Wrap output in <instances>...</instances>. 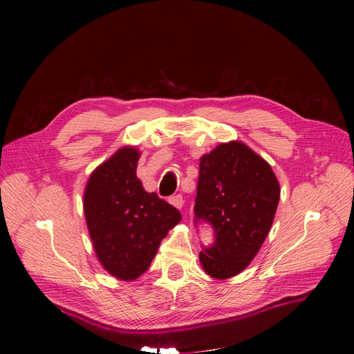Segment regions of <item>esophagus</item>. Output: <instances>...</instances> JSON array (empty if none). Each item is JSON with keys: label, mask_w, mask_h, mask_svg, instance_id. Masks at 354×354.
<instances>
[{"label": "esophagus", "mask_w": 354, "mask_h": 354, "mask_svg": "<svg viewBox=\"0 0 354 354\" xmlns=\"http://www.w3.org/2000/svg\"><path fill=\"white\" fill-rule=\"evenodd\" d=\"M169 203H171V205H174L176 208H181V207H183V196H181V195H174V196H171L169 199Z\"/></svg>", "instance_id": "obj_1"}]
</instances>
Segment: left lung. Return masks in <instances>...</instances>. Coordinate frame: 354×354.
Segmentation results:
<instances>
[{
  "instance_id": "1",
  "label": "left lung",
  "mask_w": 354,
  "mask_h": 354,
  "mask_svg": "<svg viewBox=\"0 0 354 354\" xmlns=\"http://www.w3.org/2000/svg\"><path fill=\"white\" fill-rule=\"evenodd\" d=\"M281 186L272 167L241 142L203 155L195 199L196 223H209L216 241L199 260L214 279H229L250 266L270 232Z\"/></svg>"
}]
</instances>
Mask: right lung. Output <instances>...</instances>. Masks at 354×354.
Wrapping results in <instances>:
<instances>
[{"instance_id":"right-lung-1","label":"right lung","mask_w":354,"mask_h":354,"mask_svg":"<svg viewBox=\"0 0 354 354\" xmlns=\"http://www.w3.org/2000/svg\"><path fill=\"white\" fill-rule=\"evenodd\" d=\"M140 152L125 146L95 168L84 190V214L103 269L134 281L151 266L159 243L180 223L177 208L149 194L137 178Z\"/></svg>"}]
</instances>
